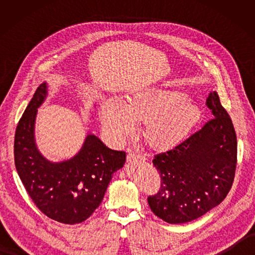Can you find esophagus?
<instances>
[{"label":"esophagus","instance_id":"34e87169","mask_svg":"<svg viewBox=\"0 0 255 255\" xmlns=\"http://www.w3.org/2000/svg\"><path fill=\"white\" fill-rule=\"evenodd\" d=\"M127 160L128 161H136V160L144 161L145 156L138 153V152H130V153H128V155H127Z\"/></svg>","mask_w":255,"mask_h":255}]
</instances>
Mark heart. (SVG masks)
Wrapping results in <instances>:
<instances>
[{
  "instance_id": "obj_1",
  "label": "heart",
  "mask_w": 255,
  "mask_h": 255,
  "mask_svg": "<svg viewBox=\"0 0 255 255\" xmlns=\"http://www.w3.org/2000/svg\"><path fill=\"white\" fill-rule=\"evenodd\" d=\"M200 118L199 108L184 92L161 86H144L125 96L105 101L100 119L116 142L136 131L137 122L144 121L143 136L151 148L166 150L185 138Z\"/></svg>"
}]
</instances>
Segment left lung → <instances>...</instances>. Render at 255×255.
Returning a JSON list of instances; mask_svg holds the SVG:
<instances>
[{
  "mask_svg": "<svg viewBox=\"0 0 255 255\" xmlns=\"http://www.w3.org/2000/svg\"><path fill=\"white\" fill-rule=\"evenodd\" d=\"M206 105L214 118L152 160L161 188L148 203L165 223L185 224L202 217L223 202L232 186L237 164L234 124L216 91L210 92Z\"/></svg>",
  "mask_w": 255,
  "mask_h": 255,
  "instance_id": "8db88e82",
  "label": "left lung"
}]
</instances>
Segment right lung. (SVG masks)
Returning a JSON list of instances; mask_svg holds the SVG:
<instances>
[{"mask_svg": "<svg viewBox=\"0 0 255 255\" xmlns=\"http://www.w3.org/2000/svg\"><path fill=\"white\" fill-rule=\"evenodd\" d=\"M48 96L41 83L21 116L15 132V166L32 202L58 223L74 225L88 219L104 198L113 174L126 161L124 151L112 150L95 134H86L72 158L53 162L37 147V112Z\"/></svg>", "mask_w": 255, "mask_h": 255, "instance_id": "right-lung-1", "label": "right lung"}]
</instances>
